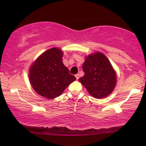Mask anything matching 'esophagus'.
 I'll list each match as a JSON object with an SVG mask.
<instances>
[{
    "label": "esophagus",
    "instance_id": "obj_1",
    "mask_svg": "<svg viewBox=\"0 0 146 146\" xmlns=\"http://www.w3.org/2000/svg\"><path fill=\"white\" fill-rule=\"evenodd\" d=\"M75 76H76V80H78L79 77H80V76H79V74H76Z\"/></svg>",
    "mask_w": 146,
    "mask_h": 146
}]
</instances>
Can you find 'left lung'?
Masks as SVG:
<instances>
[{
  "instance_id": "8db88e82",
  "label": "left lung",
  "mask_w": 146,
  "mask_h": 146,
  "mask_svg": "<svg viewBox=\"0 0 146 146\" xmlns=\"http://www.w3.org/2000/svg\"><path fill=\"white\" fill-rule=\"evenodd\" d=\"M85 76L79 78L91 96L106 98L114 90L117 76L108 58L101 52L90 54L82 65Z\"/></svg>"
}]
</instances>
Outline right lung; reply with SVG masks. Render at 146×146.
I'll return each instance as SVG.
<instances>
[{
	"instance_id": "obj_1",
	"label": "right lung",
	"mask_w": 146,
	"mask_h": 146,
	"mask_svg": "<svg viewBox=\"0 0 146 146\" xmlns=\"http://www.w3.org/2000/svg\"><path fill=\"white\" fill-rule=\"evenodd\" d=\"M63 51L51 48L41 54L29 68V78L36 93L48 99L62 94L76 80L62 61Z\"/></svg>"
}]
</instances>
